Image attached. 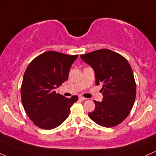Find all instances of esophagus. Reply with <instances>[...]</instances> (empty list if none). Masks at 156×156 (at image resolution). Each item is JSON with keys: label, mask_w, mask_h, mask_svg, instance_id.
Listing matches in <instances>:
<instances>
[{"label": "esophagus", "mask_w": 156, "mask_h": 156, "mask_svg": "<svg viewBox=\"0 0 156 156\" xmlns=\"http://www.w3.org/2000/svg\"><path fill=\"white\" fill-rule=\"evenodd\" d=\"M79 99L80 100H81V101H84V100H86V98H84L83 97H79Z\"/></svg>", "instance_id": "34e87169"}]
</instances>
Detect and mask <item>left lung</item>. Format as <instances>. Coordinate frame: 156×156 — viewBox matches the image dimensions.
I'll return each instance as SVG.
<instances>
[{
  "instance_id": "left-lung-1",
  "label": "left lung",
  "mask_w": 156,
  "mask_h": 156,
  "mask_svg": "<svg viewBox=\"0 0 156 156\" xmlns=\"http://www.w3.org/2000/svg\"><path fill=\"white\" fill-rule=\"evenodd\" d=\"M80 58L94 70L97 85L102 86V101L94 102L95 109L89 118L108 128L120 124L130 113L136 97V83L128 61L106 48L81 54Z\"/></svg>"
}]
</instances>
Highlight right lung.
Listing matches in <instances>:
<instances>
[{"label":"right lung","mask_w":156,"mask_h":156,"mask_svg":"<svg viewBox=\"0 0 156 156\" xmlns=\"http://www.w3.org/2000/svg\"><path fill=\"white\" fill-rule=\"evenodd\" d=\"M77 57L49 51L35 57L26 69L21 86L22 105L39 128L49 130L61 125L78 99L76 95L66 98L54 91L68 79Z\"/></svg>","instance_id":"obj_1"}]
</instances>
